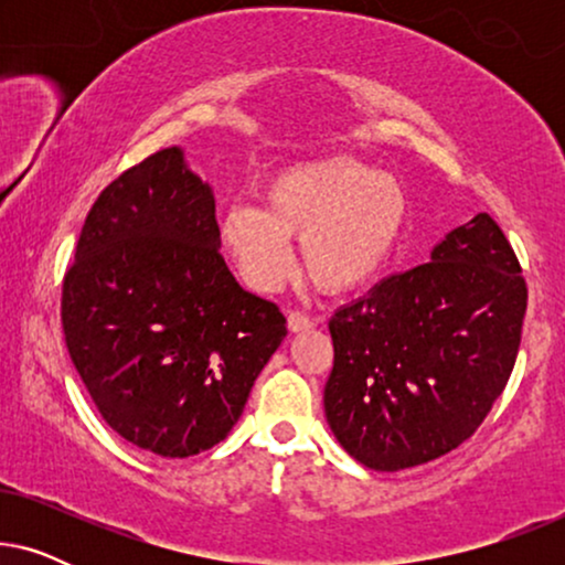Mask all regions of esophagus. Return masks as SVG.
I'll list each match as a JSON object with an SVG mask.
<instances>
[{"label":"esophagus","instance_id":"34e87169","mask_svg":"<svg viewBox=\"0 0 565 565\" xmlns=\"http://www.w3.org/2000/svg\"><path fill=\"white\" fill-rule=\"evenodd\" d=\"M311 327H313V321L308 319L306 313H298V311L288 313V329L292 331V334H298V331H308Z\"/></svg>","mask_w":565,"mask_h":565}]
</instances>
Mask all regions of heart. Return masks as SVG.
Masks as SVG:
<instances>
[{
    "label": "heart",
    "mask_w": 565,
    "mask_h": 565,
    "mask_svg": "<svg viewBox=\"0 0 565 565\" xmlns=\"http://www.w3.org/2000/svg\"><path fill=\"white\" fill-rule=\"evenodd\" d=\"M265 207L234 205L218 236L254 290L269 292L300 265L327 292L358 290L381 273L404 236L408 198L393 177L350 157H321L285 167L265 188Z\"/></svg>",
    "instance_id": "1"
}]
</instances>
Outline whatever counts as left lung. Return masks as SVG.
Segmentation results:
<instances>
[{
    "instance_id": "1",
    "label": "left lung",
    "mask_w": 565,
    "mask_h": 565,
    "mask_svg": "<svg viewBox=\"0 0 565 565\" xmlns=\"http://www.w3.org/2000/svg\"><path fill=\"white\" fill-rule=\"evenodd\" d=\"M527 285L507 236L478 213L331 316L323 412L370 470L437 460L481 427L520 350Z\"/></svg>"
}]
</instances>
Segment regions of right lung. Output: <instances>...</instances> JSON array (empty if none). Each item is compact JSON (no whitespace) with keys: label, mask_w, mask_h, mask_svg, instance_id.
<instances>
[{"label":"right lung","mask_w":565,"mask_h":565,"mask_svg":"<svg viewBox=\"0 0 565 565\" xmlns=\"http://www.w3.org/2000/svg\"><path fill=\"white\" fill-rule=\"evenodd\" d=\"M61 321L103 419L161 458L226 439L288 334L280 308L223 262L213 188L182 146L130 167L92 205Z\"/></svg>","instance_id":"right-lung-1"}]
</instances>
